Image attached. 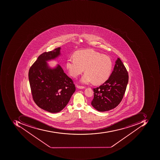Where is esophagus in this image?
<instances>
[{
	"label": "esophagus",
	"instance_id": "esophagus-1",
	"mask_svg": "<svg viewBox=\"0 0 160 160\" xmlns=\"http://www.w3.org/2000/svg\"><path fill=\"white\" fill-rule=\"evenodd\" d=\"M77 88H78L79 89H82V88H85V87H83V86H79V85H77Z\"/></svg>",
	"mask_w": 160,
	"mask_h": 160
}]
</instances>
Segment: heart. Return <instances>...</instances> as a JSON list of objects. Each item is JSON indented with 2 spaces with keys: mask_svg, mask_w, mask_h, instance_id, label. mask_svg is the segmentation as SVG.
Listing matches in <instances>:
<instances>
[{
  "mask_svg": "<svg viewBox=\"0 0 160 160\" xmlns=\"http://www.w3.org/2000/svg\"><path fill=\"white\" fill-rule=\"evenodd\" d=\"M73 56L67 59L66 68L73 78L80 75L85 69L86 73L80 80L83 84L93 82L99 85L110 78L113 67L110 57L90 49L78 50Z\"/></svg>",
  "mask_w": 160,
  "mask_h": 160,
  "instance_id": "obj_1",
  "label": "heart"
}]
</instances>
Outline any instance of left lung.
Returning <instances> with one entry per match:
<instances>
[{"mask_svg": "<svg viewBox=\"0 0 160 160\" xmlns=\"http://www.w3.org/2000/svg\"><path fill=\"white\" fill-rule=\"evenodd\" d=\"M109 78L93 89L94 98L91 105L99 112L114 109L121 102L128 82V73L120 59L118 58Z\"/></svg>", "mask_w": 160, "mask_h": 160, "instance_id": "left-lung-1", "label": "left lung"}]
</instances>
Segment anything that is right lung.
I'll list each match as a JSON object with an SVG mask.
<instances>
[{
	"instance_id": "right-lung-1",
	"label": "right lung",
	"mask_w": 160,
	"mask_h": 160,
	"mask_svg": "<svg viewBox=\"0 0 160 160\" xmlns=\"http://www.w3.org/2000/svg\"><path fill=\"white\" fill-rule=\"evenodd\" d=\"M60 48L39 56L29 70L28 78L32 99L43 110L60 112L69 102L75 91V85L60 65L49 69L46 61L60 55Z\"/></svg>"
}]
</instances>
